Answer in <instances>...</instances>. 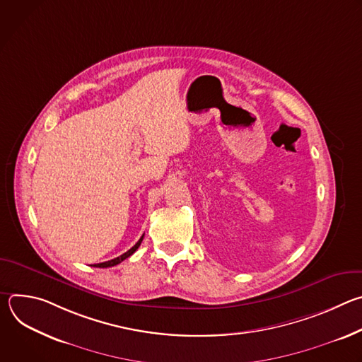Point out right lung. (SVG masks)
<instances>
[{
	"mask_svg": "<svg viewBox=\"0 0 362 362\" xmlns=\"http://www.w3.org/2000/svg\"><path fill=\"white\" fill-rule=\"evenodd\" d=\"M144 236V235H143ZM143 236L139 239V242L132 247V249H129L127 252H124L123 255H120V256H117V257H115V259H112V261H107V262H101V264H95V265H93L94 268H110V267H115V265H117V264H120V262H123L126 257H129L130 255H133L136 250H137V247L140 246V243H141V240H143Z\"/></svg>",
	"mask_w": 362,
	"mask_h": 362,
	"instance_id": "1",
	"label": "right lung"
}]
</instances>
